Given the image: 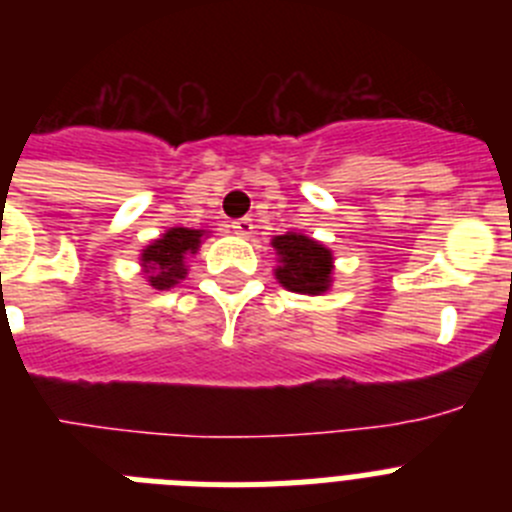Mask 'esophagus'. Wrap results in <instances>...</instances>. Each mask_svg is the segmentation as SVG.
Here are the masks:
<instances>
[{
  "label": "esophagus",
  "mask_w": 512,
  "mask_h": 512,
  "mask_svg": "<svg viewBox=\"0 0 512 512\" xmlns=\"http://www.w3.org/2000/svg\"><path fill=\"white\" fill-rule=\"evenodd\" d=\"M230 228H233L235 235H241V238H248V235L253 233V220H251V217H241V220H235V223L230 225Z\"/></svg>",
  "instance_id": "34e87169"
}]
</instances>
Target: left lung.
I'll return each mask as SVG.
<instances>
[{
	"instance_id": "left-lung-1",
	"label": "left lung",
	"mask_w": 512,
	"mask_h": 512,
	"mask_svg": "<svg viewBox=\"0 0 512 512\" xmlns=\"http://www.w3.org/2000/svg\"><path fill=\"white\" fill-rule=\"evenodd\" d=\"M271 246L277 248L279 266L274 277L284 289L297 295H323L333 282V253L323 243L302 233L277 235Z\"/></svg>"
}]
</instances>
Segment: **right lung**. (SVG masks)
<instances>
[{
	"label": "right lung",
	"instance_id": "right-lung-1",
	"mask_svg": "<svg viewBox=\"0 0 512 512\" xmlns=\"http://www.w3.org/2000/svg\"><path fill=\"white\" fill-rule=\"evenodd\" d=\"M205 230L192 228H171L161 238L143 248L140 264L148 274V284L153 289H171L174 284L187 277V259L189 253H197Z\"/></svg>",
	"mask_w": 512,
	"mask_h": 512
}]
</instances>
